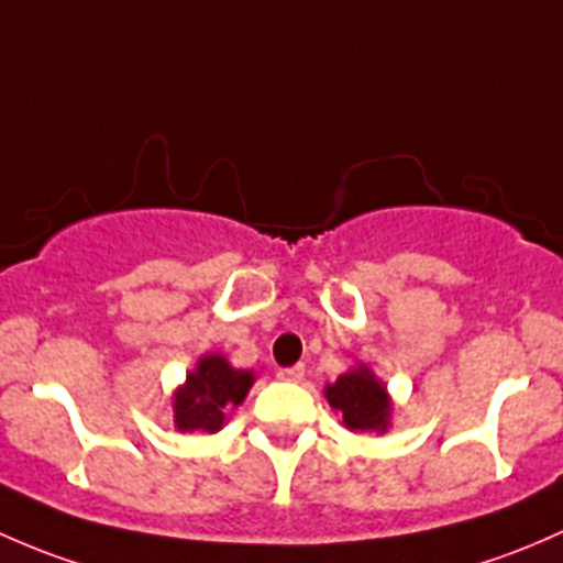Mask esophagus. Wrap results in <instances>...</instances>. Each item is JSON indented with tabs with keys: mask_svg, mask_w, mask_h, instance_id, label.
Instances as JSON below:
<instances>
[{
	"mask_svg": "<svg viewBox=\"0 0 563 563\" xmlns=\"http://www.w3.org/2000/svg\"><path fill=\"white\" fill-rule=\"evenodd\" d=\"M303 374H306L303 366H287V368L276 371V376H279L282 382H300L303 379Z\"/></svg>",
	"mask_w": 563,
	"mask_h": 563,
	"instance_id": "esophagus-1",
	"label": "esophagus"
}]
</instances>
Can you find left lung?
<instances>
[{
	"label": "left lung",
	"instance_id": "obj_1",
	"mask_svg": "<svg viewBox=\"0 0 563 563\" xmlns=\"http://www.w3.org/2000/svg\"><path fill=\"white\" fill-rule=\"evenodd\" d=\"M324 396L330 407L344 415V426L350 431H385L387 428L390 398L368 368L361 366L350 374H341L335 385H328Z\"/></svg>",
	"mask_w": 563,
	"mask_h": 563
}]
</instances>
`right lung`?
I'll list each match as a JSON object with an SVG mask.
<instances>
[{
    "instance_id": "add662e5",
    "label": "right lung",
    "mask_w": 563,
    "mask_h": 563,
    "mask_svg": "<svg viewBox=\"0 0 563 563\" xmlns=\"http://www.w3.org/2000/svg\"><path fill=\"white\" fill-rule=\"evenodd\" d=\"M252 371H235L222 355H206L197 371L187 376V385L176 393L178 431H219L230 407H239L252 387Z\"/></svg>"
}]
</instances>
